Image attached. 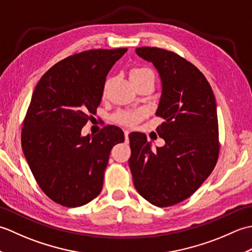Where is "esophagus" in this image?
I'll list each match as a JSON object with an SVG mask.
<instances>
[{"label": "esophagus", "mask_w": 252, "mask_h": 252, "mask_svg": "<svg viewBox=\"0 0 252 252\" xmlns=\"http://www.w3.org/2000/svg\"><path fill=\"white\" fill-rule=\"evenodd\" d=\"M129 134H130V131L126 130V131H125V136H126V140H127V138H129Z\"/></svg>", "instance_id": "obj_1"}]
</instances>
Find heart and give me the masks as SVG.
I'll list each match as a JSON object with an SVG mask.
<instances>
[{"instance_id": "b5f03b06", "label": "heart", "mask_w": 252, "mask_h": 252, "mask_svg": "<svg viewBox=\"0 0 252 252\" xmlns=\"http://www.w3.org/2000/svg\"><path fill=\"white\" fill-rule=\"evenodd\" d=\"M147 74H152V76H154L153 71L149 70L147 68H133L130 71V78L131 80H133L136 78H141L143 76H147ZM109 84H110V79H107L103 88L104 93H106ZM145 117H146V111L143 109L135 110V111H120V112H117L116 115H114L112 120H114L116 123H118V125L134 126L138 122L142 121Z\"/></svg>"}]
</instances>
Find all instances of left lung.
I'll list each match as a JSON object with an SVG mask.
<instances>
[{
    "instance_id": "obj_1",
    "label": "left lung",
    "mask_w": 252,
    "mask_h": 252,
    "mask_svg": "<svg viewBox=\"0 0 252 252\" xmlns=\"http://www.w3.org/2000/svg\"><path fill=\"white\" fill-rule=\"evenodd\" d=\"M136 54L157 68L162 94L156 115L164 119L157 133L165 144L153 152L143 133L129 135V165L140 195L157 207L190 197L215 169L219 153L216 98L206 77L175 53L138 47Z\"/></svg>"
}]
</instances>
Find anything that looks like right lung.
Segmentation results:
<instances>
[{
  "mask_svg": "<svg viewBox=\"0 0 252 252\" xmlns=\"http://www.w3.org/2000/svg\"><path fill=\"white\" fill-rule=\"evenodd\" d=\"M127 49L90 50L66 57L47 70L32 94L21 130V147L44 194L63 207L92 201L120 127L106 126L91 137L81 130L96 114L106 76Z\"/></svg>",
  "mask_w": 252,
  "mask_h": 252,
  "instance_id": "1",
  "label": "right lung"
}]
</instances>
